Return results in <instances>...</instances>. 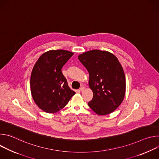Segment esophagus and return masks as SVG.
Wrapping results in <instances>:
<instances>
[{"label":"esophagus","instance_id":"1","mask_svg":"<svg viewBox=\"0 0 159 159\" xmlns=\"http://www.w3.org/2000/svg\"><path fill=\"white\" fill-rule=\"evenodd\" d=\"M85 89V87H83V86H82L80 89H79V90H80V91H83V90Z\"/></svg>","mask_w":159,"mask_h":159}]
</instances>
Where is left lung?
<instances>
[{"mask_svg":"<svg viewBox=\"0 0 159 159\" xmlns=\"http://www.w3.org/2000/svg\"><path fill=\"white\" fill-rule=\"evenodd\" d=\"M89 74V85L93 98L89 106L98 115H106L121 104L126 92V79L117 57L107 51L90 50L78 57Z\"/></svg>","mask_w":159,"mask_h":159,"instance_id":"left-lung-1","label":"left lung"}]
</instances>
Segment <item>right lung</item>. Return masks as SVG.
<instances>
[{"instance_id":"obj_1","label":"right lung","mask_w":159,"mask_h":159,"mask_svg":"<svg viewBox=\"0 0 159 159\" xmlns=\"http://www.w3.org/2000/svg\"><path fill=\"white\" fill-rule=\"evenodd\" d=\"M73 55V52L64 50H50L42 54L34 65L31 93L34 101L43 111H59L75 94L61 72V68Z\"/></svg>"}]
</instances>
